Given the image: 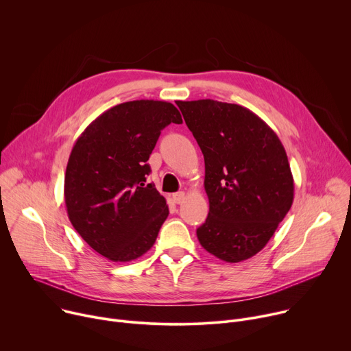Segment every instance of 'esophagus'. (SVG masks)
Wrapping results in <instances>:
<instances>
[{
  "mask_svg": "<svg viewBox=\"0 0 351 351\" xmlns=\"http://www.w3.org/2000/svg\"><path fill=\"white\" fill-rule=\"evenodd\" d=\"M184 198H186L184 191H178V193L172 194V199H173V203H176V204H182L184 202Z\"/></svg>",
  "mask_w": 351,
  "mask_h": 351,
  "instance_id": "1",
  "label": "esophagus"
}]
</instances>
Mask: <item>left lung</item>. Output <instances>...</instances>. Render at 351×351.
<instances>
[{
    "instance_id": "left-lung-1",
    "label": "left lung",
    "mask_w": 351,
    "mask_h": 351,
    "mask_svg": "<svg viewBox=\"0 0 351 351\" xmlns=\"http://www.w3.org/2000/svg\"><path fill=\"white\" fill-rule=\"evenodd\" d=\"M206 164L210 213L197 229L208 253L226 263L252 258L289 213L294 180L285 147L253 111L215 99L176 103Z\"/></svg>"
}]
</instances>
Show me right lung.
I'll list each match as a JSON object with an SVG mask.
<instances>
[{"mask_svg":"<svg viewBox=\"0 0 351 351\" xmlns=\"http://www.w3.org/2000/svg\"><path fill=\"white\" fill-rule=\"evenodd\" d=\"M169 123H182L171 103H122L95 118L71 152L64 184L69 221L93 250L114 263L145 254L169 214L157 189L144 186L149 154Z\"/></svg>","mask_w":351,"mask_h":351,"instance_id":"obj_1","label":"right lung"}]
</instances>
